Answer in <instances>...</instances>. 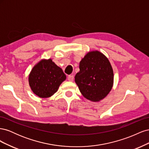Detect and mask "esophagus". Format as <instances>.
<instances>
[{"label": "esophagus", "mask_w": 149, "mask_h": 149, "mask_svg": "<svg viewBox=\"0 0 149 149\" xmlns=\"http://www.w3.org/2000/svg\"><path fill=\"white\" fill-rule=\"evenodd\" d=\"M68 81H73L74 79V76L73 75H69L68 76Z\"/></svg>", "instance_id": "esophagus-1"}]
</instances>
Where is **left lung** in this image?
<instances>
[{"label":"left lung","mask_w":149,"mask_h":149,"mask_svg":"<svg viewBox=\"0 0 149 149\" xmlns=\"http://www.w3.org/2000/svg\"><path fill=\"white\" fill-rule=\"evenodd\" d=\"M74 81L83 96L94 102L104 98L113 86L114 73L109 60L98 51L90 52L79 63Z\"/></svg>","instance_id":"1"}]
</instances>
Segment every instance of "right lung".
<instances>
[{
	"mask_svg": "<svg viewBox=\"0 0 149 149\" xmlns=\"http://www.w3.org/2000/svg\"><path fill=\"white\" fill-rule=\"evenodd\" d=\"M66 78L62 69L51 59L41 60L31 70L29 77L32 91L40 97L47 98L55 94Z\"/></svg>",
	"mask_w": 149,
	"mask_h": 149,
	"instance_id": "obj_1",
	"label": "right lung"
}]
</instances>
